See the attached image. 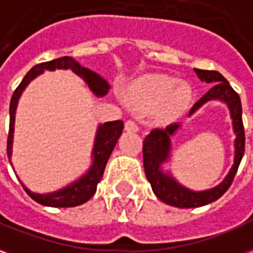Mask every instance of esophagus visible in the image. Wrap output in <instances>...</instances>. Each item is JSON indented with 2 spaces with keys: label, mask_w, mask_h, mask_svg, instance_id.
Segmentation results:
<instances>
[{
  "label": "esophagus",
  "mask_w": 253,
  "mask_h": 253,
  "mask_svg": "<svg viewBox=\"0 0 253 253\" xmlns=\"http://www.w3.org/2000/svg\"><path fill=\"white\" fill-rule=\"evenodd\" d=\"M125 130L126 132H137L139 130V125L136 124L134 121H132V120H128L125 123Z\"/></svg>",
  "instance_id": "34e87169"
}]
</instances>
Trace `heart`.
<instances>
[{
    "label": "heart",
    "mask_w": 253,
    "mask_h": 253,
    "mask_svg": "<svg viewBox=\"0 0 253 253\" xmlns=\"http://www.w3.org/2000/svg\"><path fill=\"white\" fill-rule=\"evenodd\" d=\"M125 98L129 104L143 110L155 109L159 119H169L187 106L190 88L185 84H176L172 77L154 74L128 88Z\"/></svg>",
    "instance_id": "obj_1"
}]
</instances>
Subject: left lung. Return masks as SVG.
I'll list each match as a JSON object with an SVG mask.
<instances>
[{
  "mask_svg": "<svg viewBox=\"0 0 253 253\" xmlns=\"http://www.w3.org/2000/svg\"><path fill=\"white\" fill-rule=\"evenodd\" d=\"M194 73L200 78L201 82L211 84V87L204 97L194 104L189 113V117L197 113L205 104L210 101H218L226 105L229 110L230 120H232V128L235 133V156H233V165L230 167L229 172L226 174L224 180L214 187L206 190L195 191L185 185H182L179 180L175 178L169 169H165V165L169 163L171 160V151H172V137L178 133L182 128L180 123H175L165 129H152L151 133L144 139L143 144V160H144V171L147 179L151 183L154 194L162 202L180 208V209H189V208H200L205 205L211 204L222 197L226 190L233 182L237 169L244 155L245 136L243 120H241V101L239 94L232 88L229 82L217 71H205L194 68Z\"/></svg>",
  "mask_w": 253,
  "mask_h": 253,
  "instance_id": "left-lung-1",
  "label": "left lung"
}]
</instances>
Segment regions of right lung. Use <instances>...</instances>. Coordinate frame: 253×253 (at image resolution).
Returning <instances> with one entry per match:
<instances>
[{
    "label": "right lung",
    "mask_w": 253,
    "mask_h": 253,
    "mask_svg": "<svg viewBox=\"0 0 253 253\" xmlns=\"http://www.w3.org/2000/svg\"><path fill=\"white\" fill-rule=\"evenodd\" d=\"M55 70H71L73 73L78 75L79 78L84 79V82L91 90V93L95 97H105L110 90V84L106 79H104L99 74H97L90 68H86L70 56L53 59L51 62L40 63L29 70V73L24 77L21 84L13 93L10 99V123H9V136H8V158L10 165H12V154H13V137H14V121H16V110H17L18 99L23 95L24 90L28 87V84L33 79L38 78L44 71H55ZM124 123L121 120L117 121H108L105 124H98L95 137H94L93 149H91V165L87 171L82 174L79 178L68 183L62 189L51 193H35L29 190L27 186L21 182V186L27 191V194L36 201L38 204L49 208H74L79 205L87 202L97 191V185L99 180L102 179L105 167L108 163L110 155L113 152L114 147L119 141L120 136L123 133Z\"/></svg>",
    "instance_id": "right-lung-1"
}]
</instances>
